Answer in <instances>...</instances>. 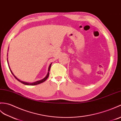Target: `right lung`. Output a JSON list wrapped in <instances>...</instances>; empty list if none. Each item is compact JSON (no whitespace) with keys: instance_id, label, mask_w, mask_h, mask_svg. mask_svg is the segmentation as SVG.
I'll return each instance as SVG.
<instances>
[{"instance_id":"add662e5","label":"right lung","mask_w":121,"mask_h":121,"mask_svg":"<svg viewBox=\"0 0 121 121\" xmlns=\"http://www.w3.org/2000/svg\"><path fill=\"white\" fill-rule=\"evenodd\" d=\"M7 62H8V65H9V69H10V71H11V73L12 74V75L14 76V77L18 81H19V82H21V83H23V84H24V85H28V86H34V85H39V84H40V83H42V82H44L47 79V78L48 77V76H49V71H50V67H51V65H52V63H51L49 65V67H48V73H47V75L43 79H41V80H38V81H35V82H32V83H29V82H24V81H21V80H20L19 79H18L13 74V73H12V71H11V69H10V66H9V63H8V58H7Z\"/></svg>"}]
</instances>
